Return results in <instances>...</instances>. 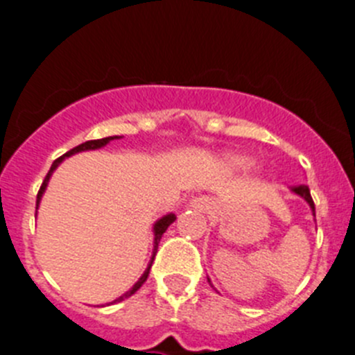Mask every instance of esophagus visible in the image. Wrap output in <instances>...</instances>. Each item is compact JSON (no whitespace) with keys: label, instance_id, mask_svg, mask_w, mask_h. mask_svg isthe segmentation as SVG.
Masks as SVG:
<instances>
[{"label":"esophagus","instance_id":"esophagus-1","mask_svg":"<svg viewBox=\"0 0 355 355\" xmlns=\"http://www.w3.org/2000/svg\"><path fill=\"white\" fill-rule=\"evenodd\" d=\"M190 206L193 209H197V211H206L211 206V200L208 197H196V199L190 200Z\"/></svg>","mask_w":355,"mask_h":355}]
</instances>
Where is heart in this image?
Here are the masks:
<instances>
[{
	"label": "heart",
	"mask_w": 355,
	"mask_h": 355,
	"mask_svg": "<svg viewBox=\"0 0 355 355\" xmlns=\"http://www.w3.org/2000/svg\"><path fill=\"white\" fill-rule=\"evenodd\" d=\"M245 156H241V155H227L225 156V163H227V167L231 168H238V167H243L245 165Z\"/></svg>",
	"instance_id": "1"
}]
</instances>
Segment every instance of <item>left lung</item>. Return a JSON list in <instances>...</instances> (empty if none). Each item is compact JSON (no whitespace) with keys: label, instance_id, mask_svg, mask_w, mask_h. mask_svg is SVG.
Returning a JSON list of instances; mask_svg holds the SVG:
<instances>
[{"label":"left lung","instance_id":"left-lung-1","mask_svg":"<svg viewBox=\"0 0 355 355\" xmlns=\"http://www.w3.org/2000/svg\"><path fill=\"white\" fill-rule=\"evenodd\" d=\"M291 192L297 193L299 197H302L304 200H306L307 205H309V208H311L313 215H315V202H313L311 199V192H309V188L306 187V184H299V187H291ZM209 281V279H208Z\"/></svg>","mask_w":355,"mask_h":355}]
</instances>
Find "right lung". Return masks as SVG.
<instances>
[{"label":"right lung","mask_w":355,"mask_h":355,"mask_svg":"<svg viewBox=\"0 0 355 355\" xmlns=\"http://www.w3.org/2000/svg\"><path fill=\"white\" fill-rule=\"evenodd\" d=\"M119 139H121V137H117V135H115V137H106V139H99V140H89V142L80 144V146H78V147H74V149L67 150V153H65L64 156H60V158H58V159H55V162H53V165H51V168H49L48 175H46V178H44V183H42V187H40L39 193H37V209H39L40 199H42L44 192H46V187H48V183H49V178H51V175H53V172L56 171V167H58V165H60V163L64 162L65 158H69V156H72V155H76V153H81V150H94V149H101V147H105L106 144H110V142H112V140H119ZM35 215H37V213H35ZM174 220H175V215H174V213H168V215H163L162 218H159V220H156L155 227H153V233H155V247H153V258H150L149 265H147V268H146V272H144V274H142V277H140L139 281H137V283L133 284V288H131L130 291H126V293L122 295V297H119L117 300H114V302H121V300H124V299H128V297H131V295H133L135 291L139 290V288L142 286L144 283H146V281H147V277H149V270H150V266H153V261H155V256H156V250H158V243H159V240H162L163 233H165V231H167V227H168V225H171L172 222H174Z\"/></svg>","instance_id":"right-lung-1"}]
</instances>
